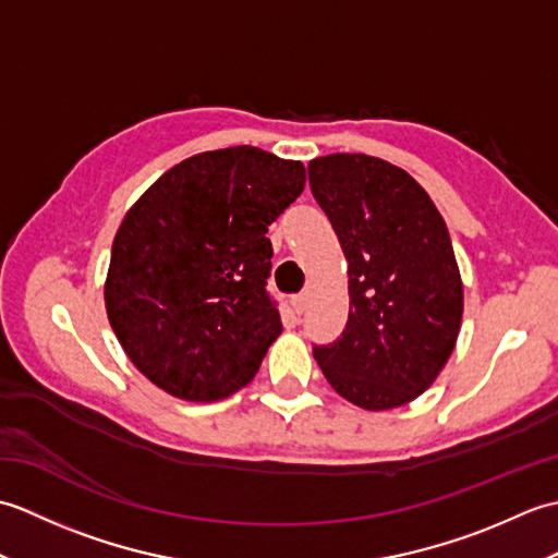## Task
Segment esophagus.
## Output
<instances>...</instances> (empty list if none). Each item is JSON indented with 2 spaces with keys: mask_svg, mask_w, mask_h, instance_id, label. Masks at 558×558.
Wrapping results in <instances>:
<instances>
[{
  "mask_svg": "<svg viewBox=\"0 0 558 558\" xmlns=\"http://www.w3.org/2000/svg\"><path fill=\"white\" fill-rule=\"evenodd\" d=\"M306 304H310V290L294 294V298H292V312L300 316L306 310Z\"/></svg>",
  "mask_w": 558,
  "mask_h": 558,
  "instance_id": "1",
  "label": "esophagus"
}]
</instances>
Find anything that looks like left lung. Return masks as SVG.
<instances>
[{
  "label": "left lung",
  "instance_id": "obj_1",
  "mask_svg": "<svg viewBox=\"0 0 558 558\" xmlns=\"http://www.w3.org/2000/svg\"><path fill=\"white\" fill-rule=\"evenodd\" d=\"M310 184L350 276L348 326L314 345V357L354 405H405L434 384L460 330L462 282L446 222L405 170L364 153L312 160Z\"/></svg>",
  "mask_w": 558,
  "mask_h": 558
}]
</instances>
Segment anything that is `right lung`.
Returning <instances> with one entry per match:
<instances>
[{"mask_svg": "<svg viewBox=\"0 0 558 558\" xmlns=\"http://www.w3.org/2000/svg\"><path fill=\"white\" fill-rule=\"evenodd\" d=\"M304 165L254 146L198 153L165 172L112 242L105 306L136 369L210 402L252 381L280 336L266 290L268 225L304 189Z\"/></svg>", "mask_w": 558, "mask_h": 558, "instance_id": "add662e5", "label": "right lung"}]
</instances>
